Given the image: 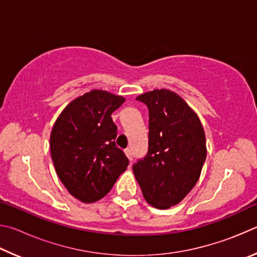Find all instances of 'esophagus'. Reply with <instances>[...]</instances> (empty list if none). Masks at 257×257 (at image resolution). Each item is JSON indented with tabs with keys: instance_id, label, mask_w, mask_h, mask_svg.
Returning <instances> with one entry per match:
<instances>
[{
	"instance_id": "1",
	"label": "esophagus",
	"mask_w": 257,
	"mask_h": 257,
	"mask_svg": "<svg viewBox=\"0 0 257 257\" xmlns=\"http://www.w3.org/2000/svg\"><path fill=\"white\" fill-rule=\"evenodd\" d=\"M124 153H125V155H127V158L129 159V161H133L134 160V154H133V151L130 150V149H127L124 151Z\"/></svg>"
}]
</instances>
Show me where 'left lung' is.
I'll list each match as a JSON object with an SVG mask.
<instances>
[{
  "label": "left lung",
  "instance_id": "obj_1",
  "mask_svg": "<svg viewBox=\"0 0 257 257\" xmlns=\"http://www.w3.org/2000/svg\"><path fill=\"white\" fill-rule=\"evenodd\" d=\"M149 107V151L133 165L146 202L160 210L184 199L201 176L206 141L196 113L179 95L155 89L139 95Z\"/></svg>",
  "mask_w": 257,
  "mask_h": 257
}]
</instances>
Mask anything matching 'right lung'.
I'll use <instances>...</instances> for the list:
<instances>
[{
    "label": "right lung",
    "instance_id": "obj_1",
    "mask_svg": "<svg viewBox=\"0 0 257 257\" xmlns=\"http://www.w3.org/2000/svg\"><path fill=\"white\" fill-rule=\"evenodd\" d=\"M122 96L94 89L73 99L61 112L50 138L56 173L73 197L94 203L111 190L129 161L116 147L111 114Z\"/></svg>",
    "mask_w": 257,
    "mask_h": 257
}]
</instances>
